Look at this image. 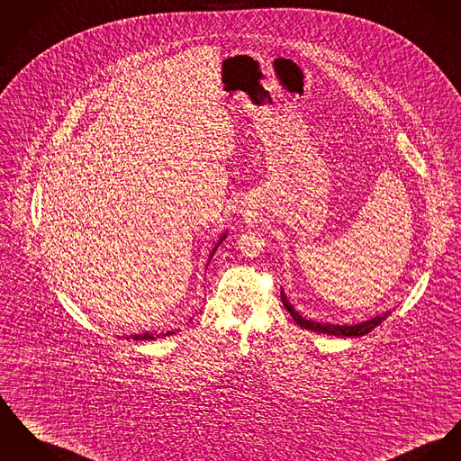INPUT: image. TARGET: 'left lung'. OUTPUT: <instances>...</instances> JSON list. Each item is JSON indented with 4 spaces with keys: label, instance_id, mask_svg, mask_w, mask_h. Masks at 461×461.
I'll list each match as a JSON object with an SVG mask.
<instances>
[{
    "label": "left lung",
    "instance_id": "1",
    "mask_svg": "<svg viewBox=\"0 0 461 461\" xmlns=\"http://www.w3.org/2000/svg\"><path fill=\"white\" fill-rule=\"evenodd\" d=\"M281 301H283V306L286 307V311L292 314V318L295 320V323L301 327V329H306L311 332H320V334H330V336H338V338H358V336H366L370 330H374L377 325H381L388 316H390V311L384 312V314H379L368 321L364 323H358V325H330V323H316V321H309L306 318H303L292 304L286 301L285 294L281 292Z\"/></svg>",
    "mask_w": 461,
    "mask_h": 461
}]
</instances>
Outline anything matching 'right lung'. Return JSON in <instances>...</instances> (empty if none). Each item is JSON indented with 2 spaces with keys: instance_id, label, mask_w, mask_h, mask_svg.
Here are the masks:
<instances>
[{
  "instance_id": "right-lung-1",
  "label": "right lung",
  "mask_w": 461,
  "mask_h": 461,
  "mask_svg": "<svg viewBox=\"0 0 461 461\" xmlns=\"http://www.w3.org/2000/svg\"><path fill=\"white\" fill-rule=\"evenodd\" d=\"M223 240H225V234H223V236H221V238H220V241H218V245H220V243H221V241H223ZM216 245V246H218ZM216 246H215V249H216ZM215 249H213V253H215ZM213 253H212V255H210V260H212V257H213ZM169 334H173V332H167V336H169ZM158 338V334H149V332H147V334H138V336H129V338H125V339H132V340H150V339H157Z\"/></svg>"
}]
</instances>
